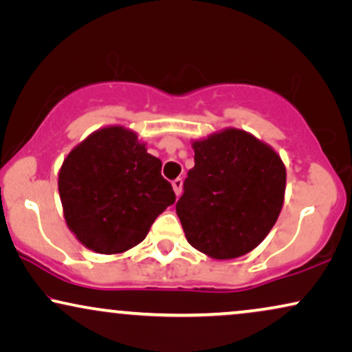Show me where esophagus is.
Segmentation results:
<instances>
[{
  "mask_svg": "<svg viewBox=\"0 0 352 352\" xmlns=\"http://www.w3.org/2000/svg\"><path fill=\"white\" fill-rule=\"evenodd\" d=\"M172 186H173V191H175V195L180 196L182 195V188H184V180H182L180 177H179V179H175V180L172 182Z\"/></svg>",
  "mask_w": 352,
  "mask_h": 352,
  "instance_id": "1",
  "label": "esophagus"
}]
</instances>
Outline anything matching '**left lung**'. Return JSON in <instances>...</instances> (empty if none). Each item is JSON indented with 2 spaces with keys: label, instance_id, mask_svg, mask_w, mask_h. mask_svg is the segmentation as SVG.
<instances>
[{
  "label": "left lung",
  "instance_id": "obj_1",
  "mask_svg": "<svg viewBox=\"0 0 352 352\" xmlns=\"http://www.w3.org/2000/svg\"><path fill=\"white\" fill-rule=\"evenodd\" d=\"M193 149L195 167L175 206L186 240L214 259L246 254L269 235L282 210V159L236 129L195 142Z\"/></svg>",
  "mask_w": 352,
  "mask_h": 352
}]
</instances>
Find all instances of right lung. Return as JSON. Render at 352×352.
Listing matches in <instances>:
<instances>
[{
	"label": "right lung",
	"mask_w": 352,
	"mask_h": 352,
	"mask_svg": "<svg viewBox=\"0 0 352 352\" xmlns=\"http://www.w3.org/2000/svg\"><path fill=\"white\" fill-rule=\"evenodd\" d=\"M161 167L127 129L91 133L69 153L59 172L67 227L83 246L101 254L137 246L157 215L175 203Z\"/></svg>",
	"instance_id": "add662e5"
}]
</instances>
